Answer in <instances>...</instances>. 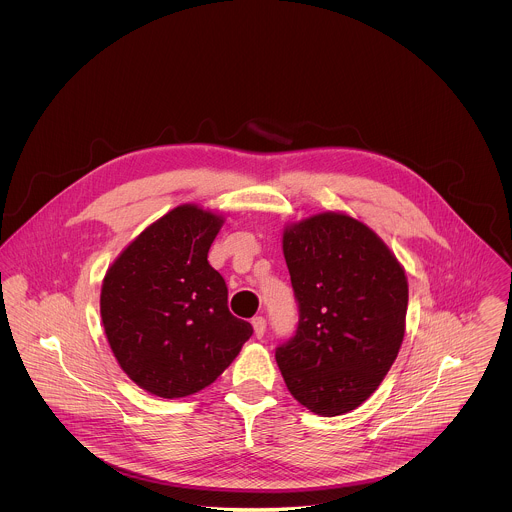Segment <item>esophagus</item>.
<instances>
[{
	"label": "esophagus",
	"instance_id": "obj_1",
	"mask_svg": "<svg viewBox=\"0 0 512 512\" xmlns=\"http://www.w3.org/2000/svg\"><path fill=\"white\" fill-rule=\"evenodd\" d=\"M252 325H254V333H256V337H258V339H262V337H264V333H266V319H264L262 315H256V317L252 319Z\"/></svg>",
	"mask_w": 512,
	"mask_h": 512
}]
</instances>
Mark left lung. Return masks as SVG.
I'll use <instances>...</instances> for the list:
<instances>
[{
	"mask_svg": "<svg viewBox=\"0 0 512 512\" xmlns=\"http://www.w3.org/2000/svg\"><path fill=\"white\" fill-rule=\"evenodd\" d=\"M299 321L276 361L297 402L341 416L378 388L404 339L408 282L363 222L323 213L284 232Z\"/></svg>",
	"mask_w": 512,
	"mask_h": 512,
	"instance_id": "1",
	"label": "left lung"
}]
</instances>
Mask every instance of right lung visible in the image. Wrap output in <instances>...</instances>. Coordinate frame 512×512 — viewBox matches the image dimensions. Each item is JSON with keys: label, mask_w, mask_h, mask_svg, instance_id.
Instances as JSON below:
<instances>
[{"label": "right lung", "mask_w": 512, "mask_h": 512, "mask_svg": "<svg viewBox=\"0 0 512 512\" xmlns=\"http://www.w3.org/2000/svg\"><path fill=\"white\" fill-rule=\"evenodd\" d=\"M222 219L181 205L146 230L106 272L100 315L116 361L147 392L183 398L215 382L252 337L228 311L209 264Z\"/></svg>", "instance_id": "add662e5"}]
</instances>
